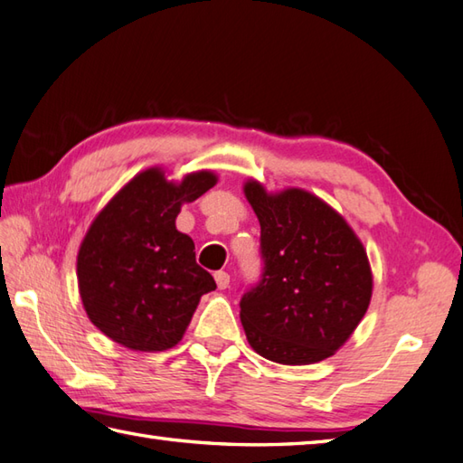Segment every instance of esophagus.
Segmentation results:
<instances>
[{
  "label": "esophagus",
  "mask_w": 463,
  "mask_h": 463,
  "mask_svg": "<svg viewBox=\"0 0 463 463\" xmlns=\"http://www.w3.org/2000/svg\"><path fill=\"white\" fill-rule=\"evenodd\" d=\"M213 278H215V284H218L220 289H225L230 286V273L228 271H215Z\"/></svg>",
  "instance_id": "obj_1"
}]
</instances>
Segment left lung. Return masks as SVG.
<instances>
[{
    "instance_id": "8db88e82",
    "label": "left lung",
    "mask_w": 463,
    "mask_h": 463,
    "mask_svg": "<svg viewBox=\"0 0 463 463\" xmlns=\"http://www.w3.org/2000/svg\"><path fill=\"white\" fill-rule=\"evenodd\" d=\"M261 235V276L240 299L250 345L286 365L322 362L365 316L372 271L362 241L319 197L304 190L271 195L243 187Z\"/></svg>"
}]
</instances>
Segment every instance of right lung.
<instances>
[{"label":"right lung","instance_id":"right-lung-1","mask_svg":"<svg viewBox=\"0 0 463 463\" xmlns=\"http://www.w3.org/2000/svg\"><path fill=\"white\" fill-rule=\"evenodd\" d=\"M215 185L212 172L167 184L157 167L136 175L93 220L78 253V281L91 324L137 352H164L182 339L215 289L197 266L190 235L175 230L182 203Z\"/></svg>","mask_w":463,"mask_h":463}]
</instances>
